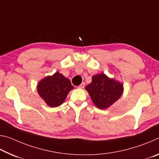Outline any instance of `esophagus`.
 <instances>
[{"mask_svg": "<svg viewBox=\"0 0 159 159\" xmlns=\"http://www.w3.org/2000/svg\"><path fill=\"white\" fill-rule=\"evenodd\" d=\"M85 83H84V82H83L81 84H80L79 86V88H83L85 87Z\"/></svg>", "mask_w": 159, "mask_h": 159, "instance_id": "obj_1", "label": "esophagus"}]
</instances>
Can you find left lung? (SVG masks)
<instances>
[{
    "instance_id": "obj_1",
    "label": "left lung",
    "mask_w": 159,
    "mask_h": 159,
    "mask_svg": "<svg viewBox=\"0 0 159 159\" xmlns=\"http://www.w3.org/2000/svg\"><path fill=\"white\" fill-rule=\"evenodd\" d=\"M94 104L100 109L108 108L120 98L123 85L111 79L104 74H97L92 78V82L85 87Z\"/></svg>"
}]
</instances>
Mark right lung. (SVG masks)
Here are the masks:
<instances>
[{
	"label": "right lung",
	"mask_w": 159,
	"mask_h": 159,
	"mask_svg": "<svg viewBox=\"0 0 159 159\" xmlns=\"http://www.w3.org/2000/svg\"><path fill=\"white\" fill-rule=\"evenodd\" d=\"M74 88L70 80L62 74L56 72L51 76H47L38 84L39 95L48 106L57 107L65 100L70 90Z\"/></svg>",
	"instance_id": "right-lung-1"
}]
</instances>
